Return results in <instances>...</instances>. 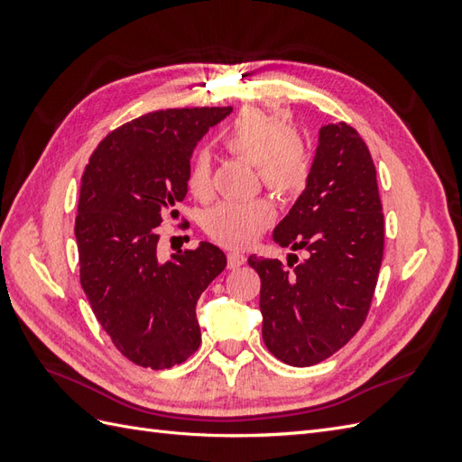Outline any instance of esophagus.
<instances>
[{
	"label": "esophagus",
	"instance_id": "obj_1",
	"mask_svg": "<svg viewBox=\"0 0 462 462\" xmlns=\"http://www.w3.org/2000/svg\"><path fill=\"white\" fill-rule=\"evenodd\" d=\"M245 262H246V256L241 254V253H229V254H227V265H229V270L239 268V265H243Z\"/></svg>",
	"mask_w": 462,
	"mask_h": 462
}]
</instances>
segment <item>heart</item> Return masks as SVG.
I'll return each instance as SVG.
<instances>
[{
  "mask_svg": "<svg viewBox=\"0 0 462 462\" xmlns=\"http://www.w3.org/2000/svg\"><path fill=\"white\" fill-rule=\"evenodd\" d=\"M233 156L253 162L265 189L289 197L299 192L310 173L309 150L299 131L279 117L260 109H246L221 136ZM187 189L197 199L212 190L209 158L192 153L187 165ZM273 221V208L265 199L245 202L221 200L204 214V229L223 246H246Z\"/></svg>",
  "mask_w": 462,
  "mask_h": 462,
  "instance_id": "b5f03b06",
  "label": "heart"
}]
</instances>
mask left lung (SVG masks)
Instances as JSON below:
<instances>
[{
  "label": "left lung",
  "mask_w": 462,
  "mask_h": 462,
  "mask_svg": "<svg viewBox=\"0 0 462 462\" xmlns=\"http://www.w3.org/2000/svg\"><path fill=\"white\" fill-rule=\"evenodd\" d=\"M279 246L306 250L287 262L248 258L260 275L262 337L289 366H314L365 324L383 258L375 165L346 123L319 129L306 189L273 229Z\"/></svg>",
  "instance_id": "obj_1"
}]
</instances>
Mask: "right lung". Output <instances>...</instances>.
I'll list each match as a JSON object with an SVG mask.
<instances>
[{
	"label": "right lung",
	"instance_id": "obj_1",
	"mask_svg": "<svg viewBox=\"0 0 462 462\" xmlns=\"http://www.w3.org/2000/svg\"><path fill=\"white\" fill-rule=\"evenodd\" d=\"M233 107L152 111L111 131L80 180L75 236L80 285L96 319L138 366L165 370L200 346L197 302L226 270L212 243L158 256V226L187 197L200 138Z\"/></svg>",
	"mask_w": 462,
	"mask_h": 462
}]
</instances>
